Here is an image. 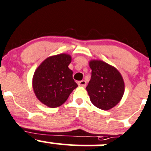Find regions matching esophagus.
<instances>
[{"instance_id":"1","label":"esophagus","mask_w":151,"mask_h":151,"mask_svg":"<svg viewBox=\"0 0 151 151\" xmlns=\"http://www.w3.org/2000/svg\"><path fill=\"white\" fill-rule=\"evenodd\" d=\"M78 85L82 87H86V82L85 80H81V81L78 82Z\"/></svg>"}]
</instances>
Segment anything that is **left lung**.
Wrapping results in <instances>:
<instances>
[{
	"mask_svg": "<svg viewBox=\"0 0 151 151\" xmlns=\"http://www.w3.org/2000/svg\"><path fill=\"white\" fill-rule=\"evenodd\" d=\"M91 77L86 87L91 102L99 109L109 110L117 105L125 91L122 75L116 68L102 60L89 62Z\"/></svg>",
	"mask_w": 151,
	"mask_h": 151,
	"instance_id": "obj_1",
	"label": "left lung"
}]
</instances>
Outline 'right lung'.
Listing matches in <instances>:
<instances>
[{
    "mask_svg": "<svg viewBox=\"0 0 151 151\" xmlns=\"http://www.w3.org/2000/svg\"><path fill=\"white\" fill-rule=\"evenodd\" d=\"M71 62L69 55L60 54L46 58L35 70L32 79L34 92L46 106H60L77 87L73 71L68 68Z\"/></svg>",
    "mask_w": 151,
    "mask_h": 151,
    "instance_id": "add662e5",
    "label": "right lung"
}]
</instances>
